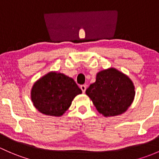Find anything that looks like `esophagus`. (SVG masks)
Instances as JSON below:
<instances>
[{
	"label": "esophagus",
	"instance_id": "esophagus-1",
	"mask_svg": "<svg viewBox=\"0 0 159 159\" xmlns=\"http://www.w3.org/2000/svg\"><path fill=\"white\" fill-rule=\"evenodd\" d=\"M80 89H82L83 93H85V91H86V85H81V86H80Z\"/></svg>",
	"mask_w": 159,
	"mask_h": 159
}]
</instances>
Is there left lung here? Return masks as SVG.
Wrapping results in <instances>:
<instances>
[{"label": "left lung", "mask_w": 159, "mask_h": 159, "mask_svg": "<svg viewBox=\"0 0 159 159\" xmlns=\"http://www.w3.org/2000/svg\"><path fill=\"white\" fill-rule=\"evenodd\" d=\"M86 94L98 112L106 117L124 113L134 100L135 86L130 78L115 68L99 71Z\"/></svg>", "instance_id": "8db88e82"}]
</instances>
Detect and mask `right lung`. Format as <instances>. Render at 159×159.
<instances>
[{"mask_svg": "<svg viewBox=\"0 0 159 159\" xmlns=\"http://www.w3.org/2000/svg\"><path fill=\"white\" fill-rule=\"evenodd\" d=\"M82 90L73 79L63 73L51 71L34 83L30 96L33 104L41 113L61 116Z\"/></svg>", "mask_w": 159, "mask_h": 159, "instance_id": "obj_1", "label": "right lung"}]
</instances>
